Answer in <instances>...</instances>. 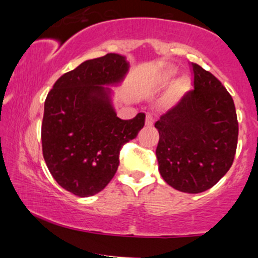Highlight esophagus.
I'll list each match as a JSON object with an SVG mask.
<instances>
[{"instance_id":"esophagus-1","label":"esophagus","mask_w":258,"mask_h":258,"mask_svg":"<svg viewBox=\"0 0 258 258\" xmlns=\"http://www.w3.org/2000/svg\"><path fill=\"white\" fill-rule=\"evenodd\" d=\"M154 123V118H153L152 115H147L146 116V124L147 126H152Z\"/></svg>"}]
</instances>
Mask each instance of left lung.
<instances>
[{
  "mask_svg": "<svg viewBox=\"0 0 258 258\" xmlns=\"http://www.w3.org/2000/svg\"><path fill=\"white\" fill-rule=\"evenodd\" d=\"M194 90L155 122L159 132V172L171 187L200 194L213 187L230 169L239 123L234 100L208 71L191 63Z\"/></svg>",
  "mask_w": 258,
  "mask_h": 258,
  "instance_id": "8db88e82",
  "label": "left lung"
}]
</instances>
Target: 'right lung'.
I'll return each instance as SVG.
<instances>
[{"instance_id": "obj_1", "label": "right lung", "mask_w": 258, "mask_h": 258, "mask_svg": "<svg viewBox=\"0 0 258 258\" xmlns=\"http://www.w3.org/2000/svg\"><path fill=\"white\" fill-rule=\"evenodd\" d=\"M130 69L126 57L106 53L87 60L53 84L44 105L42 155L56 182L78 197L105 188L120 164V149L144 126L146 115L121 120L111 88Z\"/></svg>"}]
</instances>
